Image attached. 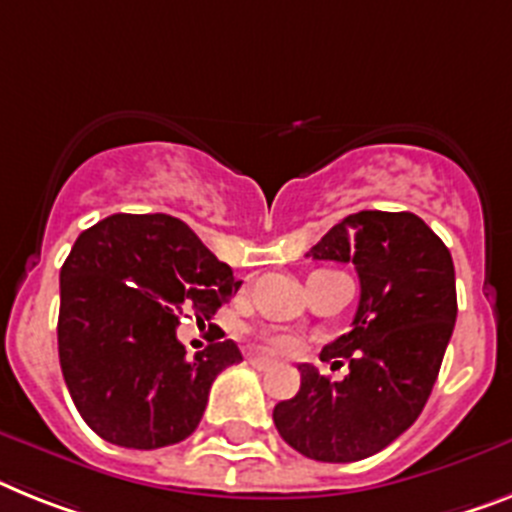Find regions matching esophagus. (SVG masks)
Instances as JSON below:
<instances>
[{
	"label": "esophagus",
	"instance_id": "obj_1",
	"mask_svg": "<svg viewBox=\"0 0 512 512\" xmlns=\"http://www.w3.org/2000/svg\"><path fill=\"white\" fill-rule=\"evenodd\" d=\"M249 364L257 369H270L276 362H273V359H268V356H249Z\"/></svg>",
	"mask_w": 512,
	"mask_h": 512
}]
</instances>
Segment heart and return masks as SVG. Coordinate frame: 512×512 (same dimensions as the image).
<instances>
[{"label": "heart", "instance_id": "heart-1", "mask_svg": "<svg viewBox=\"0 0 512 512\" xmlns=\"http://www.w3.org/2000/svg\"><path fill=\"white\" fill-rule=\"evenodd\" d=\"M270 349L276 351V354H291L294 351V341L291 338H276V341H270Z\"/></svg>", "mask_w": 512, "mask_h": 512}]
</instances>
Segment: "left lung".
Segmentation results:
<instances>
[{
	"label": "left lung",
	"instance_id": "8db88e82",
	"mask_svg": "<svg viewBox=\"0 0 512 512\" xmlns=\"http://www.w3.org/2000/svg\"><path fill=\"white\" fill-rule=\"evenodd\" d=\"M307 257L359 273L351 330L320 354L346 359L349 375L333 382L299 364V393L278 403L273 422L307 458L362 461L401 437L432 393L458 315L453 257L422 218L385 210L343 218Z\"/></svg>",
	"mask_w": 512,
	"mask_h": 512
}]
</instances>
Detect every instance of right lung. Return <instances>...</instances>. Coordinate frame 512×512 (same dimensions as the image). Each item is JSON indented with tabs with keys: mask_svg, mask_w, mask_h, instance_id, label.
Wrapping results in <instances>:
<instances>
[{
	"mask_svg": "<svg viewBox=\"0 0 512 512\" xmlns=\"http://www.w3.org/2000/svg\"><path fill=\"white\" fill-rule=\"evenodd\" d=\"M236 281L184 221L117 213L77 236L59 276V364L72 401L98 437L166 448L197 429L210 385L242 362L234 341L187 356L184 312L210 320Z\"/></svg>",
	"mask_w": 512,
	"mask_h": 512,
	"instance_id": "right-lung-1",
	"label": "right lung"
}]
</instances>
